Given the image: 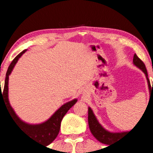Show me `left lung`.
Here are the masks:
<instances>
[{
  "label": "left lung",
  "instance_id": "left-lung-1",
  "mask_svg": "<svg viewBox=\"0 0 153 153\" xmlns=\"http://www.w3.org/2000/svg\"><path fill=\"white\" fill-rule=\"evenodd\" d=\"M133 64L134 65L136 66L137 67L139 68L141 71L145 74L146 75V80H147L148 83V87H149V94H150V98L151 95H153V84L152 87L150 85V82L148 78V74L147 71H146V67L143 62L137 56L136 54L134 55L133 57ZM88 124H89V127L90 129L91 132L93 135V136L100 141L101 143H104V144L109 145L111 143H113L116 142L117 141H119L121 138L125 136L127 132H109L108 130L104 129L101 124H99L98 121L97 120L96 117L94 115L93 112H92V109L89 107L88 109Z\"/></svg>",
  "mask_w": 153,
  "mask_h": 153
}]
</instances>
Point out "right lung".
<instances>
[{
	"label": "right lung",
	"mask_w": 153,
	"mask_h": 153,
	"mask_svg": "<svg viewBox=\"0 0 153 153\" xmlns=\"http://www.w3.org/2000/svg\"><path fill=\"white\" fill-rule=\"evenodd\" d=\"M26 49L21 52V53L18 54L12 63L10 64V67L7 69V74H6L5 83H4V87L3 92H1V87L0 90V101L3 100L4 104L7 106V109L8 110L9 113L12 117V120L15 122V125L22 131L23 132L26 134L27 136L32 138L34 141H38V142L43 143V144L49 145L56 138L57 135H58L60 131V127H61V123L62 121L63 118L66 113L68 112L69 109L72 107L78 100L74 99L69 102L66 103L64 105L61 106L49 119L45 122L39 124H29L27 123L21 121L18 115L15 114V111L13 110L12 107L11 106L10 101L8 98V83H9V75L12 72L14 67L18 62V59L21 58V55L26 52Z\"/></svg>",
	"instance_id": "add662e5"
}]
</instances>
